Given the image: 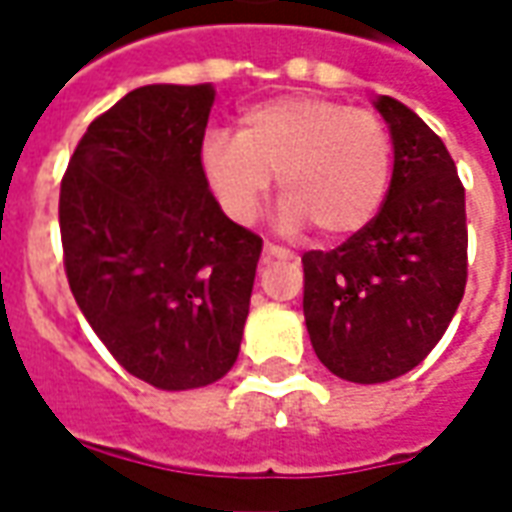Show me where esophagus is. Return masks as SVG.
I'll return each mask as SVG.
<instances>
[{"label":"esophagus","instance_id":"obj_1","mask_svg":"<svg viewBox=\"0 0 512 512\" xmlns=\"http://www.w3.org/2000/svg\"><path fill=\"white\" fill-rule=\"evenodd\" d=\"M263 257H266V260H288L290 252L277 244H266L263 246Z\"/></svg>","mask_w":512,"mask_h":512}]
</instances>
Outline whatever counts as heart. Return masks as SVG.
<instances>
[{
    "mask_svg": "<svg viewBox=\"0 0 512 512\" xmlns=\"http://www.w3.org/2000/svg\"><path fill=\"white\" fill-rule=\"evenodd\" d=\"M200 164L224 213L257 216L277 175L282 230L315 224L329 241L365 230L392 178V136L376 112L318 95H282L238 117V134L208 131Z\"/></svg>",
    "mask_w": 512,
    "mask_h": 512,
    "instance_id": "1",
    "label": "heart"
}]
</instances>
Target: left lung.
<instances>
[{
  "instance_id": "1",
  "label": "left lung",
  "mask_w": 512,
  "mask_h": 512,
  "mask_svg": "<svg viewBox=\"0 0 512 512\" xmlns=\"http://www.w3.org/2000/svg\"><path fill=\"white\" fill-rule=\"evenodd\" d=\"M395 167L376 219L332 252H307L304 321L334 376L384 384L436 348L466 288V197L455 161L422 117L389 95Z\"/></svg>"
}]
</instances>
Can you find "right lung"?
<instances>
[{"mask_svg":"<svg viewBox=\"0 0 512 512\" xmlns=\"http://www.w3.org/2000/svg\"><path fill=\"white\" fill-rule=\"evenodd\" d=\"M211 84H147L95 117L60 189L65 274L128 373L180 392L241 351L263 241L227 219L200 145Z\"/></svg>","mask_w":512,"mask_h":512,"instance_id":"add662e5","label":"right lung"}]
</instances>
